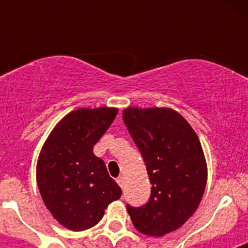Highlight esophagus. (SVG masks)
I'll list each match as a JSON object with an SVG mask.
<instances>
[{
	"mask_svg": "<svg viewBox=\"0 0 248 248\" xmlns=\"http://www.w3.org/2000/svg\"><path fill=\"white\" fill-rule=\"evenodd\" d=\"M117 183H118V185H119L120 187H122V189H123V187H124V177H123V176L118 177Z\"/></svg>",
	"mask_w": 248,
	"mask_h": 248,
	"instance_id": "obj_1",
	"label": "esophagus"
}]
</instances>
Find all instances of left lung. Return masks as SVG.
<instances>
[{
    "instance_id": "8db88e82",
    "label": "left lung",
    "mask_w": 248,
    "mask_h": 248,
    "mask_svg": "<svg viewBox=\"0 0 248 248\" xmlns=\"http://www.w3.org/2000/svg\"><path fill=\"white\" fill-rule=\"evenodd\" d=\"M123 120L151 184L148 202L126 203V210L138 231L160 237L183 226L202 199L207 179L202 148L189 123L172 109L126 108Z\"/></svg>"
}]
</instances>
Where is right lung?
<instances>
[{
    "label": "right lung",
    "mask_w": 248,
    "mask_h": 248,
    "mask_svg": "<svg viewBox=\"0 0 248 248\" xmlns=\"http://www.w3.org/2000/svg\"><path fill=\"white\" fill-rule=\"evenodd\" d=\"M118 109H78L57 124L43 145L37 184L47 209L58 222L83 231L102 220L122 189L109 176L93 146L108 130Z\"/></svg>",
    "instance_id": "right-lung-1"
}]
</instances>
